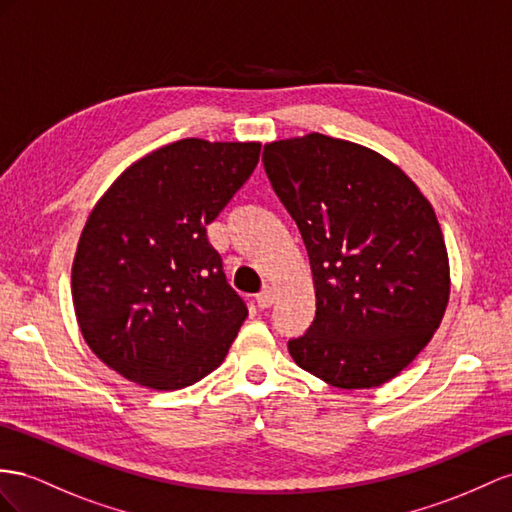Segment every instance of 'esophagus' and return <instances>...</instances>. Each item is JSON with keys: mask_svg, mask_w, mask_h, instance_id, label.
Wrapping results in <instances>:
<instances>
[{"mask_svg": "<svg viewBox=\"0 0 512 512\" xmlns=\"http://www.w3.org/2000/svg\"><path fill=\"white\" fill-rule=\"evenodd\" d=\"M274 305V292H272V287H264V290H261L259 294H257V307L259 309H268V307H272Z\"/></svg>", "mask_w": 512, "mask_h": 512, "instance_id": "1", "label": "esophagus"}]
</instances>
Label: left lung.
Wrapping results in <instances>:
<instances>
[{
    "instance_id": "obj_1",
    "label": "left lung",
    "mask_w": 512,
    "mask_h": 512,
    "mask_svg": "<svg viewBox=\"0 0 512 512\" xmlns=\"http://www.w3.org/2000/svg\"><path fill=\"white\" fill-rule=\"evenodd\" d=\"M261 160L316 287V318L287 344L292 359L339 389L381 387L424 350L448 307L435 209L387 157L318 131L266 144Z\"/></svg>"
}]
</instances>
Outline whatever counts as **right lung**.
Wrapping results in <instances>:
<instances>
[{
    "instance_id": "right-lung-1",
    "label": "right lung",
    "mask_w": 512,
    "mask_h": 512,
    "mask_svg": "<svg viewBox=\"0 0 512 512\" xmlns=\"http://www.w3.org/2000/svg\"><path fill=\"white\" fill-rule=\"evenodd\" d=\"M259 142H170L123 170L90 212L71 272L77 324L127 381L183 389L225 361L248 316L207 225L259 162Z\"/></svg>"
}]
</instances>
